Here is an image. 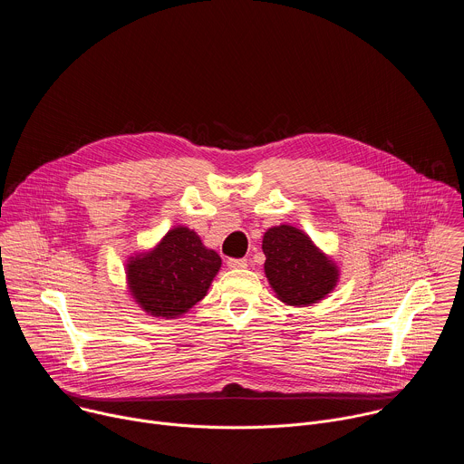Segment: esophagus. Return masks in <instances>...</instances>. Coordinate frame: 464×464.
<instances>
[{
    "label": "esophagus",
    "instance_id": "esophagus-1",
    "mask_svg": "<svg viewBox=\"0 0 464 464\" xmlns=\"http://www.w3.org/2000/svg\"><path fill=\"white\" fill-rule=\"evenodd\" d=\"M227 268L231 270H240V268H246L247 266V260L246 258H227Z\"/></svg>",
    "mask_w": 464,
    "mask_h": 464
}]
</instances>
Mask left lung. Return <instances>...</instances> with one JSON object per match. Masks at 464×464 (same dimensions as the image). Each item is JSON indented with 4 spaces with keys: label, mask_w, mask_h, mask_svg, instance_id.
I'll return each mask as SVG.
<instances>
[{
    "label": "left lung",
    "mask_w": 464,
    "mask_h": 464,
    "mask_svg": "<svg viewBox=\"0 0 464 464\" xmlns=\"http://www.w3.org/2000/svg\"><path fill=\"white\" fill-rule=\"evenodd\" d=\"M262 251L266 255L264 274L285 304H315L340 281L338 264L294 226L270 227L262 237Z\"/></svg>",
    "instance_id": "1"
}]
</instances>
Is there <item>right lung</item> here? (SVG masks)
I'll return each mask as SVG.
<instances>
[{
  "instance_id": "add662e5",
  "label": "right lung",
  "mask_w": 464,
  "mask_h": 464,
  "mask_svg": "<svg viewBox=\"0 0 464 464\" xmlns=\"http://www.w3.org/2000/svg\"><path fill=\"white\" fill-rule=\"evenodd\" d=\"M220 266V255L206 247L196 231L176 226L152 249L128 256L124 274L141 310L174 319L206 297Z\"/></svg>"
}]
</instances>
